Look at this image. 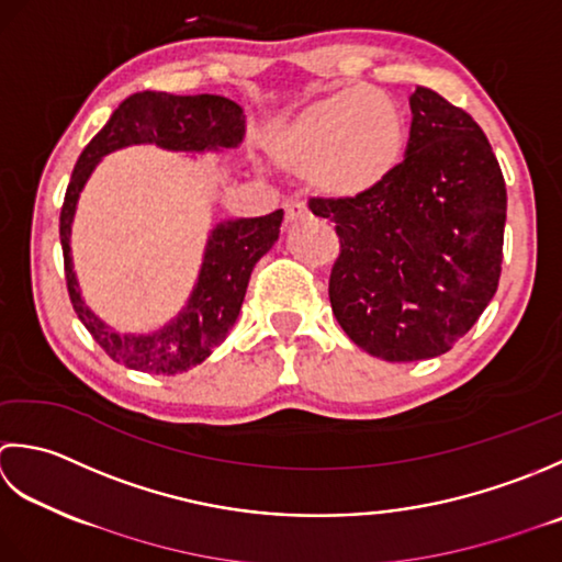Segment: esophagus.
Listing matches in <instances>:
<instances>
[{
  "instance_id": "esophagus-1",
  "label": "esophagus",
  "mask_w": 562,
  "mask_h": 562,
  "mask_svg": "<svg viewBox=\"0 0 562 562\" xmlns=\"http://www.w3.org/2000/svg\"><path fill=\"white\" fill-rule=\"evenodd\" d=\"M307 215V205L303 201H289L285 203V225H293L295 221Z\"/></svg>"
}]
</instances>
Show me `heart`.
<instances>
[{"mask_svg": "<svg viewBox=\"0 0 562 562\" xmlns=\"http://www.w3.org/2000/svg\"><path fill=\"white\" fill-rule=\"evenodd\" d=\"M409 121L381 89H341L281 121L267 137L273 162L305 175L329 201H359L381 191L405 165Z\"/></svg>", "mask_w": 562, "mask_h": 562, "instance_id": "b5f03b06", "label": "heart"}]
</instances>
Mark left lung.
I'll return each instance as SVG.
<instances>
[{
    "label": "left lung",
    "instance_id": "8db88e82",
    "mask_svg": "<svg viewBox=\"0 0 562 562\" xmlns=\"http://www.w3.org/2000/svg\"><path fill=\"white\" fill-rule=\"evenodd\" d=\"M409 109L405 165L381 191L307 201L339 235L331 313L385 361L449 351L495 295L505 245L507 187L485 133L427 87Z\"/></svg>",
    "mask_w": 562,
    "mask_h": 562
}]
</instances>
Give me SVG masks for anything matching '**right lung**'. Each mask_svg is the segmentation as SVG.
Wrapping results in <instances>:
<instances>
[{
  "label": "right lung",
  "mask_w": 562,
  "mask_h": 562,
  "mask_svg": "<svg viewBox=\"0 0 562 562\" xmlns=\"http://www.w3.org/2000/svg\"><path fill=\"white\" fill-rule=\"evenodd\" d=\"M243 137L245 113L231 99L215 94L177 97L165 91H137L111 113L109 123L91 137L79 155L60 211L67 293L89 335L116 363L143 373L175 375L209 359L235 325L251 269L279 239L283 211L215 223L203 251L199 281L193 285L184 311L153 335H119L89 311L72 269V217L87 179L101 157L128 145L153 143L175 153H215L237 147Z\"/></svg>",
  "instance_id": "add662e5"
}]
</instances>
